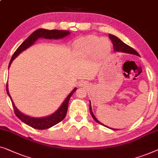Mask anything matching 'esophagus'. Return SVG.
I'll list each match as a JSON object with an SVG mask.
<instances>
[{
  "label": "esophagus",
  "instance_id": "1",
  "mask_svg": "<svg viewBox=\"0 0 158 158\" xmlns=\"http://www.w3.org/2000/svg\"><path fill=\"white\" fill-rule=\"evenodd\" d=\"M82 83H83V82H82ZM80 85H84V84H80Z\"/></svg>",
  "mask_w": 158,
  "mask_h": 158
}]
</instances>
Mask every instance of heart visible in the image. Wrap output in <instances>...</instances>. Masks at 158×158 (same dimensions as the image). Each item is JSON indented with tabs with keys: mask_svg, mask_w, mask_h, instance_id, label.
<instances>
[{
	"mask_svg": "<svg viewBox=\"0 0 158 158\" xmlns=\"http://www.w3.org/2000/svg\"><path fill=\"white\" fill-rule=\"evenodd\" d=\"M75 47L79 52L90 54L96 50L99 54H105L110 48V43L107 40L101 39L96 35H89L82 37L76 42Z\"/></svg>",
	"mask_w": 158,
	"mask_h": 158,
	"instance_id": "b5f03b06",
	"label": "heart"
}]
</instances>
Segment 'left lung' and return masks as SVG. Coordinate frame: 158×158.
<instances>
[{"mask_svg": "<svg viewBox=\"0 0 158 158\" xmlns=\"http://www.w3.org/2000/svg\"><path fill=\"white\" fill-rule=\"evenodd\" d=\"M109 37H110V39H111V41H112V42L113 48H114V51H116V52L129 53V54H135V55H137V56H139V54L134 49V48L130 47V46L127 45V44H124L123 41H122L121 40L119 39V38H117V36H115V35H112V34L109 35ZM89 111H90L91 115H92L93 117V119H94L97 123L100 124L103 126H105L104 124H103L102 123H101L100 122L98 121V119L95 117L94 114H93V112L92 111V106H91V103L89 104ZM105 127H106V126H105ZM114 130H115L114 129Z\"/></svg>", "mask_w": 158, "mask_h": 158, "instance_id": "left-lung-1", "label": "left lung"}]
</instances>
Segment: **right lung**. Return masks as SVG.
<instances>
[{"instance_id":"obj_1","label":"right lung","mask_w":158,"mask_h":158,"mask_svg":"<svg viewBox=\"0 0 158 158\" xmlns=\"http://www.w3.org/2000/svg\"><path fill=\"white\" fill-rule=\"evenodd\" d=\"M69 34V31H60V30H46L43 29V28H39V29L35 30L22 43L19 48H17L16 51L13 54L11 59L8 65V68L10 67V64L13 61V60L19 54H21L22 52L26 50V48L29 47L34 44V42L36 41L39 38H44V39H61L66 36V35ZM77 88L73 89L72 92L69 94V96L66 97L65 100L62 103L61 106L58 109V110L56 111L54 114L46 117H42V118H35V117H31L26 115L23 114L20 111L18 110V109L15 107V104H13L11 97L10 96L9 92H8V83L6 84V92L9 96L10 99H11L12 105L14 110L15 114L19 119L24 123L27 125L31 127L34 129H38V130H45V129H48L54 126L55 124L59 123L63 119L65 118L66 113H67L69 101L70 97L72 96V94L76 92Z\"/></svg>"}]
</instances>
